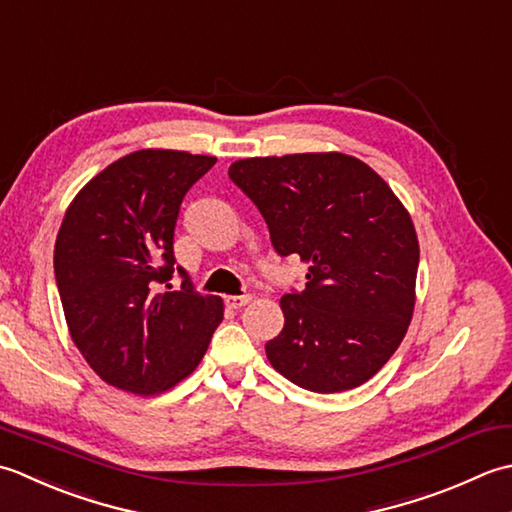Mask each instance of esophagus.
<instances>
[{
  "label": "esophagus",
  "mask_w": 512,
  "mask_h": 512,
  "mask_svg": "<svg viewBox=\"0 0 512 512\" xmlns=\"http://www.w3.org/2000/svg\"><path fill=\"white\" fill-rule=\"evenodd\" d=\"M249 300H252V296H249V294H245V296H227V298H225V305H227L229 309H241V307L247 305Z\"/></svg>",
  "instance_id": "34e87169"
}]
</instances>
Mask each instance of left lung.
Instances as JSON below:
<instances>
[{
	"label": "left lung",
	"mask_w": 512,
	"mask_h": 512,
	"mask_svg": "<svg viewBox=\"0 0 512 512\" xmlns=\"http://www.w3.org/2000/svg\"><path fill=\"white\" fill-rule=\"evenodd\" d=\"M229 179L263 214L276 254L309 265L305 289L280 298L285 327L265 344L271 367L314 393L360 387L413 316L411 216L369 165L340 152L243 159Z\"/></svg>",
	"instance_id": "1"
}]
</instances>
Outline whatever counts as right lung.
Returning <instances> with one entry per match:
<instances>
[{"mask_svg": "<svg viewBox=\"0 0 512 512\" xmlns=\"http://www.w3.org/2000/svg\"><path fill=\"white\" fill-rule=\"evenodd\" d=\"M214 156L139 150L97 174L70 203L55 245V280L70 336L101 380L150 395L203 360L223 300L176 265L174 227ZM182 287L172 290L176 276ZM166 289H162V285Z\"/></svg>", "mask_w": 512, "mask_h": 512, "instance_id": "right-lung-1", "label": "right lung"}]
</instances>
